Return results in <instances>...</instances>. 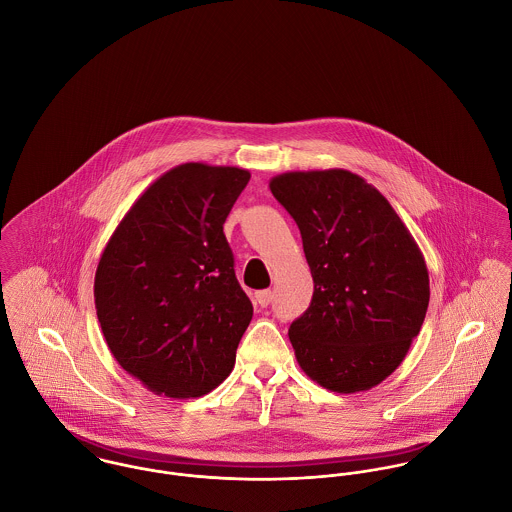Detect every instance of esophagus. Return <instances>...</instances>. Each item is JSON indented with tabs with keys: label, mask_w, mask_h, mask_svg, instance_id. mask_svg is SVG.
Listing matches in <instances>:
<instances>
[{
	"label": "esophagus",
	"mask_w": 512,
	"mask_h": 512,
	"mask_svg": "<svg viewBox=\"0 0 512 512\" xmlns=\"http://www.w3.org/2000/svg\"><path fill=\"white\" fill-rule=\"evenodd\" d=\"M254 301H256L260 307H268L270 301H272V292H270V290H260V292L254 293Z\"/></svg>",
	"instance_id": "esophagus-1"
}]
</instances>
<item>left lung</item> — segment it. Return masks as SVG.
I'll return each instance as SVG.
<instances>
[{
  "label": "left lung",
  "mask_w": 512,
  "mask_h": 512,
  "mask_svg": "<svg viewBox=\"0 0 512 512\" xmlns=\"http://www.w3.org/2000/svg\"><path fill=\"white\" fill-rule=\"evenodd\" d=\"M270 191L301 232L315 284L288 333L297 365L331 392L370 390L402 365L422 329V250L384 195L347 169L288 171Z\"/></svg>",
  "instance_id": "1"
}]
</instances>
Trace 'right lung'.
Segmentation results:
<instances>
[{
  "instance_id": "add662e5",
  "label": "right lung",
  "mask_w": 512,
  "mask_h": 512,
  "mask_svg": "<svg viewBox=\"0 0 512 512\" xmlns=\"http://www.w3.org/2000/svg\"><path fill=\"white\" fill-rule=\"evenodd\" d=\"M250 171L183 163L155 179L112 232L94 276L110 353L147 390L197 398L230 374L252 303L222 232Z\"/></svg>"
}]
</instances>
